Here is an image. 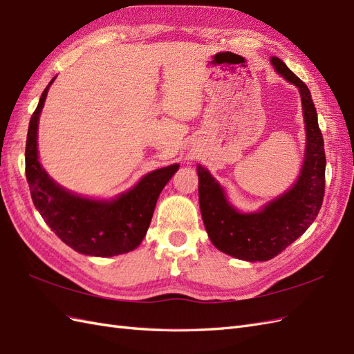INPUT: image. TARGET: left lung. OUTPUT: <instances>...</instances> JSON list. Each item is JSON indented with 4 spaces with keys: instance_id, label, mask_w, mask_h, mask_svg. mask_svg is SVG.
<instances>
[{
    "instance_id": "left-lung-1",
    "label": "left lung",
    "mask_w": 354,
    "mask_h": 354,
    "mask_svg": "<svg viewBox=\"0 0 354 354\" xmlns=\"http://www.w3.org/2000/svg\"><path fill=\"white\" fill-rule=\"evenodd\" d=\"M277 73L299 88L307 144L298 180L285 194L255 214H240L205 167L197 166L198 200L207 236L224 254L243 261H268L306 233L316 219L325 196V144L308 87L276 56Z\"/></svg>"
}]
</instances>
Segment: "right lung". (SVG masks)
Wrapping results in <instances>:
<instances>
[{"label":"right lung","mask_w":354,"mask_h":354,"mask_svg":"<svg viewBox=\"0 0 354 354\" xmlns=\"http://www.w3.org/2000/svg\"><path fill=\"white\" fill-rule=\"evenodd\" d=\"M53 82L55 78L44 88L28 127L25 171L34 205L53 233L80 254H127L145 237L161 189L179 165L153 170L136 187L109 201L80 197L57 185L39 165L37 149L38 120Z\"/></svg>","instance_id":"add662e5"}]
</instances>
